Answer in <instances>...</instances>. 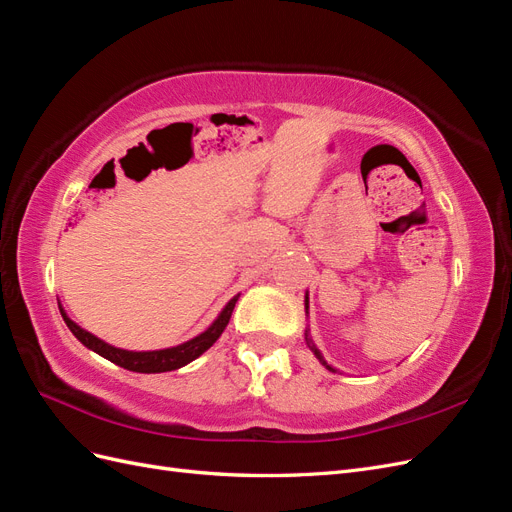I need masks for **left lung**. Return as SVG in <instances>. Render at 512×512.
<instances>
[{
  "label": "left lung",
  "instance_id": "8db88e82",
  "mask_svg": "<svg viewBox=\"0 0 512 512\" xmlns=\"http://www.w3.org/2000/svg\"><path fill=\"white\" fill-rule=\"evenodd\" d=\"M307 309H309V297H307V294H305V314H307ZM305 342H307V346H309V350H312L314 354H316V359L324 365V367H327L329 371H337L335 367H331L327 361H324V356H322V352L314 346V342H312V337H309V331H305Z\"/></svg>",
  "mask_w": 512,
  "mask_h": 512
}]
</instances>
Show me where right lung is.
<instances>
[{
	"label": "right lung",
	"mask_w": 512,
	"mask_h": 512,
	"mask_svg": "<svg viewBox=\"0 0 512 512\" xmlns=\"http://www.w3.org/2000/svg\"><path fill=\"white\" fill-rule=\"evenodd\" d=\"M237 299H239V294L226 303V307L222 309L220 316L213 320V324L207 331L196 335L194 339H190V342H183V344L173 346V348L147 350V352L123 350V348H115L111 344H106V342H102L100 337L81 329L79 324L70 320L68 314H66V309L61 307V303H59V312H61V316H64L72 335L79 339L83 346H87L89 350H94L96 354L104 356V359H108V361L123 367V369L138 371V374H162V371H173V369H179L183 365L192 363L194 359H198L200 354L207 352L215 342H218V337L224 333L226 324L232 316V309H235Z\"/></svg>",
	"instance_id": "1"
}]
</instances>
